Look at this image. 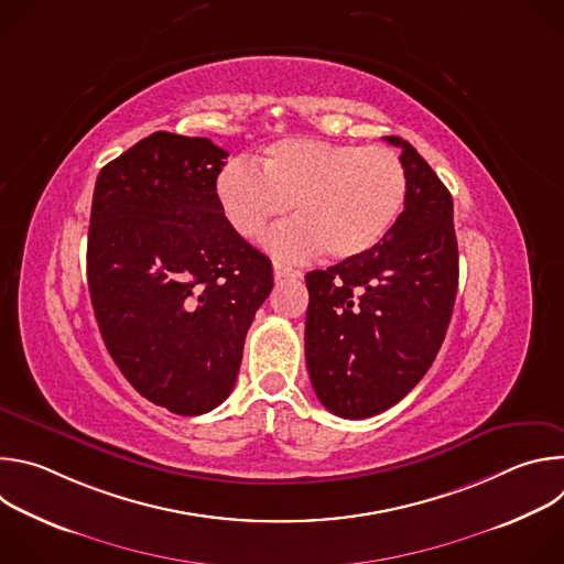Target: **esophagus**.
Returning <instances> with one entry per match:
<instances>
[{
    "mask_svg": "<svg viewBox=\"0 0 564 564\" xmlns=\"http://www.w3.org/2000/svg\"><path fill=\"white\" fill-rule=\"evenodd\" d=\"M274 276L276 279H299V276H303V272L292 265H285L281 261H274Z\"/></svg>",
    "mask_w": 564,
    "mask_h": 564,
    "instance_id": "esophagus-1",
    "label": "esophagus"
}]
</instances>
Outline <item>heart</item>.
<instances>
[{"label": "heart", "mask_w": 564, "mask_h": 564, "mask_svg": "<svg viewBox=\"0 0 564 564\" xmlns=\"http://www.w3.org/2000/svg\"><path fill=\"white\" fill-rule=\"evenodd\" d=\"M216 194L243 238H263L292 205L296 218L270 238V248L290 259L324 250L348 261L372 250L399 218L406 170L388 147L290 138L265 151L261 172L243 160L229 163Z\"/></svg>", "instance_id": "1"}]
</instances>
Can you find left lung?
Masks as SVG:
<instances>
[{"label":"left lung","instance_id":"obj_1","mask_svg":"<svg viewBox=\"0 0 564 564\" xmlns=\"http://www.w3.org/2000/svg\"><path fill=\"white\" fill-rule=\"evenodd\" d=\"M401 147L404 212L355 259L305 274V361L330 413L364 420L404 399L433 366L457 294L453 198L413 144Z\"/></svg>","mask_w":564,"mask_h":564}]
</instances>
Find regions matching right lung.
Segmentation results:
<instances>
[{"label": "right lung", "mask_w": 564, "mask_h": 564, "mask_svg": "<svg viewBox=\"0 0 564 564\" xmlns=\"http://www.w3.org/2000/svg\"><path fill=\"white\" fill-rule=\"evenodd\" d=\"M227 151L155 131L100 170L87 276L105 346L151 404L203 415L229 397L272 263L220 207Z\"/></svg>", "instance_id": "1"}]
</instances>
